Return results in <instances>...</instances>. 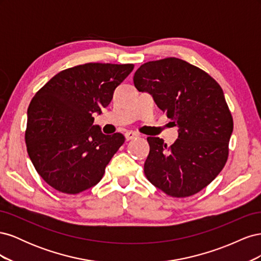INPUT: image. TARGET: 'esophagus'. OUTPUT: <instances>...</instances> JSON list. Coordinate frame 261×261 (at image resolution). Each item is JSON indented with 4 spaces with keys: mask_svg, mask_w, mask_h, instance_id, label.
<instances>
[{
    "mask_svg": "<svg viewBox=\"0 0 261 261\" xmlns=\"http://www.w3.org/2000/svg\"><path fill=\"white\" fill-rule=\"evenodd\" d=\"M138 136H139V134H137V133H135V132H132V130L125 133V138H126V140H132V139L136 138V137H138Z\"/></svg>",
    "mask_w": 261,
    "mask_h": 261,
    "instance_id": "34e87169",
    "label": "esophagus"
}]
</instances>
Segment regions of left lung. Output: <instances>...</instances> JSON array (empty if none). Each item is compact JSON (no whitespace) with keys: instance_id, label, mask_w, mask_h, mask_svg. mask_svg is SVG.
Segmentation results:
<instances>
[{"instance_id":"8db88e82","label":"left lung","mask_w":261,"mask_h":261,"mask_svg":"<svg viewBox=\"0 0 261 261\" xmlns=\"http://www.w3.org/2000/svg\"><path fill=\"white\" fill-rule=\"evenodd\" d=\"M138 91L149 92L178 127L170 147L148 137L144 165L148 180L176 198L200 192L222 171L228 156L233 117L220 85L199 67L176 58L147 62L134 75Z\"/></svg>"}]
</instances>
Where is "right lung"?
Listing matches in <instances>:
<instances>
[{
	"instance_id": "obj_1",
	"label": "right lung",
	"mask_w": 261,
	"mask_h": 261,
	"mask_svg": "<svg viewBox=\"0 0 261 261\" xmlns=\"http://www.w3.org/2000/svg\"><path fill=\"white\" fill-rule=\"evenodd\" d=\"M134 64L87 63L62 70L31 100L25 140L38 174L64 194H80L98 184L124 144L120 133L102 134L93 125Z\"/></svg>"
}]
</instances>
